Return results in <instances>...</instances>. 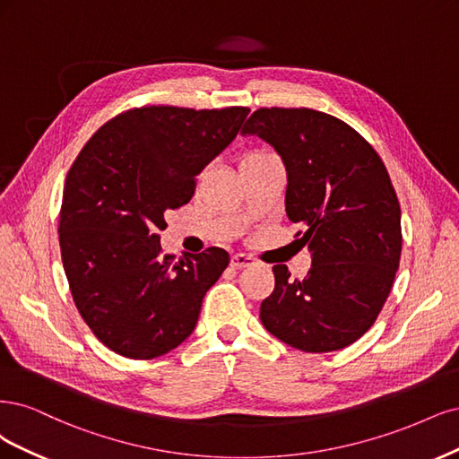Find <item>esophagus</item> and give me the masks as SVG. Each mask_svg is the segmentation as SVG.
Listing matches in <instances>:
<instances>
[{
  "label": "esophagus",
  "mask_w": 459,
  "mask_h": 459,
  "mask_svg": "<svg viewBox=\"0 0 459 459\" xmlns=\"http://www.w3.org/2000/svg\"><path fill=\"white\" fill-rule=\"evenodd\" d=\"M254 257L247 255V254H234L230 259V264L234 269H242V267H249V264H254Z\"/></svg>",
  "instance_id": "obj_1"
}]
</instances>
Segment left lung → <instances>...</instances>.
Returning <instances> with one entry per match:
<instances>
[{
	"label": "left lung",
	"instance_id": "obj_1",
	"mask_svg": "<svg viewBox=\"0 0 459 459\" xmlns=\"http://www.w3.org/2000/svg\"><path fill=\"white\" fill-rule=\"evenodd\" d=\"M242 133L282 158L286 213L313 251L303 280L274 264L263 326L305 352L343 349L372 328L401 263V204L387 168L357 129L313 108H259Z\"/></svg>",
	"mask_w": 459,
	"mask_h": 459
}]
</instances>
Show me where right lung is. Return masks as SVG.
Returning <instances> with one entry per match:
<instances>
[{
    "mask_svg": "<svg viewBox=\"0 0 459 459\" xmlns=\"http://www.w3.org/2000/svg\"><path fill=\"white\" fill-rule=\"evenodd\" d=\"M247 107L151 105L117 114L66 175L58 244L72 299L102 345L135 360L179 347L229 264L223 247L164 255V212L188 204L196 175L238 135Z\"/></svg>",
    "mask_w": 459,
    "mask_h": 459,
    "instance_id": "obj_1",
    "label": "right lung"
}]
</instances>
